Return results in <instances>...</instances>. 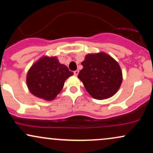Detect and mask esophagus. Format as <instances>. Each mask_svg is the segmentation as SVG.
Wrapping results in <instances>:
<instances>
[{
  "instance_id": "obj_1",
  "label": "esophagus",
  "mask_w": 153,
  "mask_h": 153,
  "mask_svg": "<svg viewBox=\"0 0 153 153\" xmlns=\"http://www.w3.org/2000/svg\"><path fill=\"white\" fill-rule=\"evenodd\" d=\"M78 73H79V71H74V75H75V76H77V75H78Z\"/></svg>"
}]
</instances>
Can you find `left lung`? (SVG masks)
Segmentation results:
<instances>
[{
    "mask_svg": "<svg viewBox=\"0 0 153 153\" xmlns=\"http://www.w3.org/2000/svg\"><path fill=\"white\" fill-rule=\"evenodd\" d=\"M83 68L78 75L89 94L103 100L114 96L122 82L119 63L105 52L88 54L81 62Z\"/></svg>",
    "mask_w": 153,
    "mask_h": 153,
    "instance_id": "1",
    "label": "left lung"
}]
</instances>
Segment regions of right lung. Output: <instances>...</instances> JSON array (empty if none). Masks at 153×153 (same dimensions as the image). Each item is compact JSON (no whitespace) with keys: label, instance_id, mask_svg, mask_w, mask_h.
Masks as SVG:
<instances>
[{"label":"right lung","instance_id":"right-lung-1","mask_svg":"<svg viewBox=\"0 0 153 153\" xmlns=\"http://www.w3.org/2000/svg\"><path fill=\"white\" fill-rule=\"evenodd\" d=\"M73 75L56 57L44 56L32 65L26 76L29 90L34 96L52 101L59 94L65 81Z\"/></svg>","mask_w":153,"mask_h":153}]
</instances>
